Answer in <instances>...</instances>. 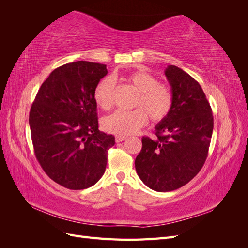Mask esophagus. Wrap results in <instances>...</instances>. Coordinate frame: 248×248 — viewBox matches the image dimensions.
<instances>
[{
  "label": "esophagus",
  "instance_id": "1",
  "mask_svg": "<svg viewBox=\"0 0 248 248\" xmlns=\"http://www.w3.org/2000/svg\"><path fill=\"white\" fill-rule=\"evenodd\" d=\"M126 139H127L126 136H119V134H117V136H116V141H117V142L123 141V140H125Z\"/></svg>",
  "mask_w": 248,
  "mask_h": 248
}]
</instances>
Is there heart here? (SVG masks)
<instances>
[{"label":"heart","mask_w":248,"mask_h":248,"mask_svg":"<svg viewBox=\"0 0 248 248\" xmlns=\"http://www.w3.org/2000/svg\"><path fill=\"white\" fill-rule=\"evenodd\" d=\"M125 80L140 92L134 110L118 109L102 120L103 128L108 132L126 136L137 132L148 123V114L153 121H161L172 108V95L170 89L151 74L136 71L125 78ZM115 82L111 78H103L94 91V99L102 109H109L114 103Z\"/></svg>","instance_id":"b5f03b06"}]
</instances>
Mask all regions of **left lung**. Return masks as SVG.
Returning <instances> with one entry per match:
<instances>
[{"label": "left lung", "mask_w": 248, "mask_h": 248, "mask_svg": "<svg viewBox=\"0 0 248 248\" xmlns=\"http://www.w3.org/2000/svg\"><path fill=\"white\" fill-rule=\"evenodd\" d=\"M172 108L155 126L156 139H141L136 158L139 177L149 188L167 192L197 176L206 161L213 131L212 109L199 82L174 65L164 70Z\"/></svg>", "instance_id": "obj_1"}]
</instances>
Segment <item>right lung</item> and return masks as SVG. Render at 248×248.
<instances>
[{
  "mask_svg": "<svg viewBox=\"0 0 248 248\" xmlns=\"http://www.w3.org/2000/svg\"><path fill=\"white\" fill-rule=\"evenodd\" d=\"M107 65L78 61L58 67L41 85L29 124L37 160L66 188H89L106 171L115 137L98 129L94 91Z\"/></svg>",
  "mask_w": 248,
  "mask_h": 248,
  "instance_id": "obj_1",
  "label": "right lung"
}]
</instances>
